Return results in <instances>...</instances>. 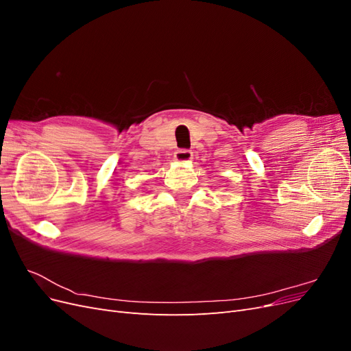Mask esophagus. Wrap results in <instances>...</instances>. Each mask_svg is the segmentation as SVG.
I'll list each match as a JSON object with an SVG mask.
<instances>
[{"label":"esophagus","mask_w":351,"mask_h":351,"mask_svg":"<svg viewBox=\"0 0 351 351\" xmlns=\"http://www.w3.org/2000/svg\"><path fill=\"white\" fill-rule=\"evenodd\" d=\"M174 158L178 162H189V161H192L193 154H192V151H187V149H178L174 154Z\"/></svg>","instance_id":"34e87169"}]
</instances>
